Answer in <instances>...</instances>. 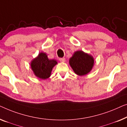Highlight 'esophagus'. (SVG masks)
<instances>
[{
  "mask_svg": "<svg viewBox=\"0 0 127 127\" xmlns=\"http://www.w3.org/2000/svg\"><path fill=\"white\" fill-rule=\"evenodd\" d=\"M59 60L61 62H65V58H60Z\"/></svg>",
  "mask_w": 127,
  "mask_h": 127,
  "instance_id": "34e87169",
  "label": "esophagus"
}]
</instances>
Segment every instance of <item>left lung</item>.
Returning a JSON list of instances; mask_svg holds the SVG:
<instances>
[{
  "label": "left lung",
  "instance_id": "8db88e82",
  "mask_svg": "<svg viewBox=\"0 0 127 127\" xmlns=\"http://www.w3.org/2000/svg\"><path fill=\"white\" fill-rule=\"evenodd\" d=\"M94 62L93 57L82 51L75 52L69 60V65L73 71L79 76L85 75L90 72Z\"/></svg>",
  "mask_w": 127,
  "mask_h": 127
}]
</instances>
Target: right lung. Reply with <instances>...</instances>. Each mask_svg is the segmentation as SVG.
<instances>
[{
  "mask_svg": "<svg viewBox=\"0 0 127 127\" xmlns=\"http://www.w3.org/2000/svg\"><path fill=\"white\" fill-rule=\"evenodd\" d=\"M57 64L58 62L56 60H49L45 53L41 52L32 60L30 65L37 77L46 79L50 77L52 68Z\"/></svg>",
  "mask_w": 127,
  "mask_h": 127,
  "instance_id": "right-lung-1",
  "label": "right lung"
}]
</instances>
